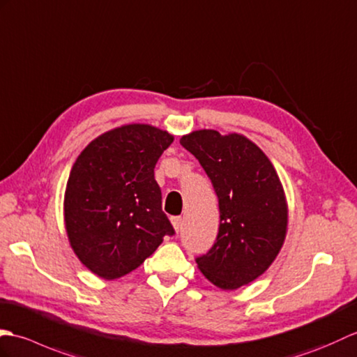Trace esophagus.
I'll list each match as a JSON object with an SVG mask.
<instances>
[{
	"label": "esophagus",
	"instance_id": "obj_1",
	"mask_svg": "<svg viewBox=\"0 0 357 357\" xmlns=\"http://www.w3.org/2000/svg\"><path fill=\"white\" fill-rule=\"evenodd\" d=\"M171 221H172L174 229H176V231L178 232L180 229H181V225H183V220H181V217H172Z\"/></svg>",
	"mask_w": 357,
	"mask_h": 357
}]
</instances>
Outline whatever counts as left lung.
Masks as SVG:
<instances>
[{"mask_svg": "<svg viewBox=\"0 0 357 357\" xmlns=\"http://www.w3.org/2000/svg\"><path fill=\"white\" fill-rule=\"evenodd\" d=\"M180 144L200 162L218 197L215 243L195 263L217 287L235 290L267 271L286 238L287 203L278 174L240 134L202 130Z\"/></svg>", "mask_w": 357, "mask_h": 357, "instance_id": "8db88e82", "label": "left lung"}]
</instances>
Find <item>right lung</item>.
Listing matches in <instances>:
<instances>
[{"label":"right lung","instance_id":"right-lung-1","mask_svg":"<svg viewBox=\"0 0 357 357\" xmlns=\"http://www.w3.org/2000/svg\"><path fill=\"white\" fill-rule=\"evenodd\" d=\"M172 136L149 125H125L94 139L76 158L66 189L68 240L93 273L116 280L176 234L162 211L155 163Z\"/></svg>","mask_w":357,"mask_h":357}]
</instances>
